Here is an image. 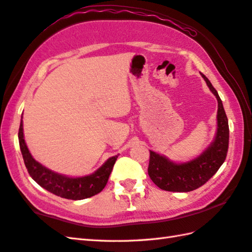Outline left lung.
<instances>
[{"label":"left lung","instance_id":"obj_1","mask_svg":"<svg viewBox=\"0 0 252 252\" xmlns=\"http://www.w3.org/2000/svg\"><path fill=\"white\" fill-rule=\"evenodd\" d=\"M202 78L218 99V131L215 142L199 157L185 163H174L149 151L148 175L154 183L163 190L190 191L197 189L217 173L226 158L229 137L227 117L217 90L206 76L202 74Z\"/></svg>","mask_w":252,"mask_h":252}]
</instances>
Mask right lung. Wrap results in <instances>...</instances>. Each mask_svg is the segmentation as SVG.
<instances>
[{
    "mask_svg": "<svg viewBox=\"0 0 252 252\" xmlns=\"http://www.w3.org/2000/svg\"><path fill=\"white\" fill-rule=\"evenodd\" d=\"M18 140L25 165L31 178L41 187L51 191L52 194L66 198V199L81 200L100 192L106 186L118 158V155L109 158L99 169L90 175L81 176V178H68V176L55 173L46 169L32 158L25 143L23 118H21L18 131Z\"/></svg>",
    "mask_w": 252,
    "mask_h": 252,
    "instance_id": "add662e5",
    "label": "right lung"
}]
</instances>
